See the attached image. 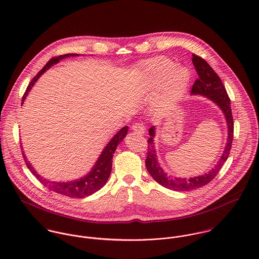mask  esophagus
<instances>
[{"mask_svg":"<svg viewBox=\"0 0 259 259\" xmlns=\"http://www.w3.org/2000/svg\"><path fill=\"white\" fill-rule=\"evenodd\" d=\"M132 130L135 132V133H137V134H139V135H144L145 134V126L143 125V124H141V123H135L133 126H132Z\"/></svg>","mask_w":259,"mask_h":259,"instance_id":"34e87169","label":"esophagus"}]
</instances>
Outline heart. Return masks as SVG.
<instances>
[{
    "mask_svg": "<svg viewBox=\"0 0 259 259\" xmlns=\"http://www.w3.org/2000/svg\"><path fill=\"white\" fill-rule=\"evenodd\" d=\"M137 73L142 88H155V107L158 111L174 109L183 99L190 81L189 71L164 57H155L140 63Z\"/></svg>",
    "mask_w": 259,
    "mask_h": 259,
    "instance_id": "1",
    "label": "heart"
}]
</instances>
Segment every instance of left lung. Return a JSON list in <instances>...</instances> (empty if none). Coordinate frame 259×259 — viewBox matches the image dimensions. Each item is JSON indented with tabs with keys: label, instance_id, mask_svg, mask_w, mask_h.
<instances>
[{
	"label": "left lung",
	"instance_id": "8db88e82",
	"mask_svg": "<svg viewBox=\"0 0 259 259\" xmlns=\"http://www.w3.org/2000/svg\"><path fill=\"white\" fill-rule=\"evenodd\" d=\"M192 64L195 68L198 77L192 85L190 95L205 97L210 101H212L217 106H219V108L223 112L224 117L226 119L228 136H227V142L223 150V153L220 160L217 162V164L209 171L201 176L185 179V178H176V177L167 176V174L162 169V167L160 166L157 160L155 146H154L155 144L153 142V139L155 137V127L154 125H152L149 128L148 134L150 138L148 141V156L146 159L147 169L149 175L157 184L176 191H189L209 184L217 177L223 163L226 161L230 152L231 144L233 140L234 123L232 118L231 108H230V100L228 98V95L222 83L221 77L202 58L194 54H192Z\"/></svg>",
	"mask_w": 259,
	"mask_h": 259
}]
</instances>
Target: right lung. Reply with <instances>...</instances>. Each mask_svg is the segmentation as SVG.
Segmentation results:
<instances>
[{"instance_id":"add662e5","label":"right lung","mask_w":259,"mask_h":259,"mask_svg":"<svg viewBox=\"0 0 259 259\" xmlns=\"http://www.w3.org/2000/svg\"><path fill=\"white\" fill-rule=\"evenodd\" d=\"M76 56H78V55L77 54H67V55H63V56H59V57L51 59L46 64V66L37 73V75L33 78V80L29 83V85L26 90V93L23 97L22 105L24 104V101L26 100L29 92L32 90L35 82L39 78V76L41 74H44L46 71H48L53 65L58 64L61 60L70 58V57H76ZM127 130H128L127 125L120 128L112 137V139L109 142V144L105 147L104 150L100 154L98 160L96 161L95 165L93 166L92 170L89 171V174L87 176H84L80 179H77L75 181L51 182L49 180H46L37 174V171L35 170V168L32 166V163L26 158V155L23 152L24 159L26 161L27 166L32 171V174L37 178V181H39V183L41 185H45L50 190H53L57 193H60V194H63V195L69 196V197H73V198L74 197L82 198V197L89 196V195L97 192L98 190H100L104 185L107 184L108 179L110 178V175H111L113 153L116 149V147L118 146V144L121 143L123 141V139L125 138V136L127 134Z\"/></svg>"}]
</instances>
